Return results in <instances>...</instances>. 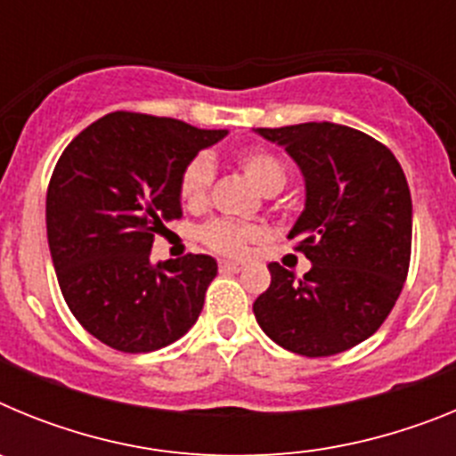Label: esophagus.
<instances>
[{
    "label": "esophagus",
    "instance_id": "1",
    "mask_svg": "<svg viewBox=\"0 0 456 456\" xmlns=\"http://www.w3.org/2000/svg\"><path fill=\"white\" fill-rule=\"evenodd\" d=\"M219 269H221V272H224V273H240L244 267H241L240 263H231V260H221Z\"/></svg>",
    "mask_w": 456,
    "mask_h": 456
}]
</instances>
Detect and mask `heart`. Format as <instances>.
Instances as JSON below:
<instances>
[{"instance_id": "heart-1", "label": "heart", "mask_w": 456, "mask_h": 456, "mask_svg": "<svg viewBox=\"0 0 456 456\" xmlns=\"http://www.w3.org/2000/svg\"><path fill=\"white\" fill-rule=\"evenodd\" d=\"M235 162L240 171L263 193H276L285 184V167L272 152L247 148V151L237 152ZM212 180H215L212 159L203 152L191 157L180 173V199L189 208H200L208 203ZM199 237L212 251L224 253V256H244L251 244L263 240V231L257 225L235 224L228 219H209L208 224L200 225Z\"/></svg>"}]
</instances>
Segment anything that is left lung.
<instances>
[{
	"label": "left lung",
	"mask_w": 456,
	"mask_h": 456,
	"mask_svg": "<svg viewBox=\"0 0 456 456\" xmlns=\"http://www.w3.org/2000/svg\"><path fill=\"white\" fill-rule=\"evenodd\" d=\"M305 178V209L289 231L313 267L304 278L269 263L272 283L253 304L265 333L308 358L368 340L390 315L411 263L409 183L393 152L338 123L257 127Z\"/></svg>",
	"instance_id": "left-lung-1"
}]
</instances>
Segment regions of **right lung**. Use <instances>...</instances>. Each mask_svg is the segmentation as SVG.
Returning a JSON list of instances; mask_svg holds the SVG:
<instances>
[{"label": "right lung", "instance_id": "obj_1", "mask_svg": "<svg viewBox=\"0 0 456 456\" xmlns=\"http://www.w3.org/2000/svg\"><path fill=\"white\" fill-rule=\"evenodd\" d=\"M228 134L114 111L68 143L47 187L52 263L75 320L125 354L162 349L196 324L216 263L203 253L151 265L164 221L180 219V173Z\"/></svg>", "mask_w": 456, "mask_h": 456}]
</instances>
